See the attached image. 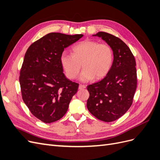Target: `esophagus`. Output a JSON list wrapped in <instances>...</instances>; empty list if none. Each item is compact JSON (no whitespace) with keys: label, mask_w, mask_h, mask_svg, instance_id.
<instances>
[{"label":"esophagus","mask_w":160,"mask_h":160,"mask_svg":"<svg viewBox=\"0 0 160 160\" xmlns=\"http://www.w3.org/2000/svg\"><path fill=\"white\" fill-rule=\"evenodd\" d=\"M86 88V86L84 85H79V89H83Z\"/></svg>","instance_id":"1"}]
</instances>
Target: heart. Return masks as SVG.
<instances>
[{
	"label": "heart",
	"instance_id": "obj_1",
	"mask_svg": "<svg viewBox=\"0 0 160 160\" xmlns=\"http://www.w3.org/2000/svg\"><path fill=\"white\" fill-rule=\"evenodd\" d=\"M72 55L66 52L60 56L61 65L69 79H75L81 67H83L79 79L83 82L94 77L103 78L110 71L113 62V52L106 43H99L93 40L81 41L72 48Z\"/></svg>",
	"mask_w": 160,
	"mask_h": 160
}]
</instances>
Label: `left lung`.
Instances as JSON below:
<instances>
[{"instance_id":"1","label":"left lung","mask_w":160,"mask_h":160,"mask_svg":"<svg viewBox=\"0 0 160 160\" xmlns=\"http://www.w3.org/2000/svg\"><path fill=\"white\" fill-rule=\"evenodd\" d=\"M93 36L101 38L111 47L113 62L102 80L88 86L87 108L96 118L111 122L122 117L132 104L137 88L136 63L129 48L118 37L105 32Z\"/></svg>"}]
</instances>
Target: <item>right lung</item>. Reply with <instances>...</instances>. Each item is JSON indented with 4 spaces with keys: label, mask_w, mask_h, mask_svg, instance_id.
Returning <instances> with one entry per match:
<instances>
[{
    "label": "right lung",
    "mask_w": 160,
    "mask_h": 160,
    "mask_svg": "<svg viewBox=\"0 0 160 160\" xmlns=\"http://www.w3.org/2000/svg\"><path fill=\"white\" fill-rule=\"evenodd\" d=\"M83 35L51 32L28 47L20 72L22 98L31 113L46 123L60 119L67 111L79 84L65 77L60 56Z\"/></svg>",
    "instance_id": "right-lung-1"
}]
</instances>
